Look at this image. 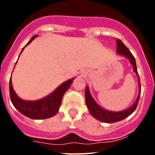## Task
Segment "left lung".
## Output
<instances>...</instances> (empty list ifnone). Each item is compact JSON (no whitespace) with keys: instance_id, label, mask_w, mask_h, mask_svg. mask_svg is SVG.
<instances>
[{"instance_id":"obj_1","label":"left lung","mask_w":155,"mask_h":155,"mask_svg":"<svg viewBox=\"0 0 155 155\" xmlns=\"http://www.w3.org/2000/svg\"><path fill=\"white\" fill-rule=\"evenodd\" d=\"M116 52L119 53L120 55H123L125 57L129 59V61L130 62L131 65L134 68V72L136 73L138 78V84H139V94L137 98V100L135 101L134 104L131 105L130 107L125 110L120 111V112H113V111H109L106 109L102 108L100 105H98L94 101V98L91 96V93H90L88 86H86L85 89V102L87 107L89 110V113H91L93 117L99 120L103 123H107V124H112V123H116V122L121 121L124 120L129 116H130L134 113L137 106L138 102L140 99V77L138 74L137 69V64L135 58L133 56L130 51L129 50L128 48L124 44V42H122L120 39H116Z\"/></svg>"}]
</instances>
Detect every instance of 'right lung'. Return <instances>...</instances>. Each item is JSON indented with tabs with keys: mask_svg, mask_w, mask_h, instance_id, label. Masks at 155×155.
<instances>
[{
	"mask_svg": "<svg viewBox=\"0 0 155 155\" xmlns=\"http://www.w3.org/2000/svg\"><path fill=\"white\" fill-rule=\"evenodd\" d=\"M37 35H34L28 41L27 45L31 43V41ZM25 47L23 48L21 52L23 51ZM74 79V78L66 81L59 86L57 89L54 90V91H53L51 94L45 98L36 100V101H26V100L21 99L18 96L12 86V78H11L10 82H9L11 101L17 110H18L21 114L27 116L28 118L32 119V120H43V119L50 118L58 113L64 94L71 87Z\"/></svg>",
	"mask_w": 155,
	"mask_h": 155,
	"instance_id": "right-lung-1",
	"label": "right lung"
}]
</instances>
